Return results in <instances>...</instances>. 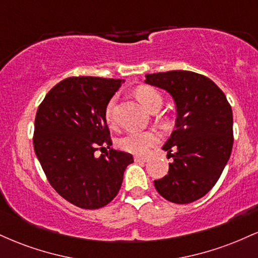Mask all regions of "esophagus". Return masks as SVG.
I'll use <instances>...</instances> for the list:
<instances>
[{"label":"esophagus","mask_w":258,"mask_h":258,"mask_svg":"<svg viewBox=\"0 0 258 258\" xmlns=\"http://www.w3.org/2000/svg\"><path fill=\"white\" fill-rule=\"evenodd\" d=\"M135 161L136 162H148L149 159L146 158V156H135Z\"/></svg>","instance_id":"1"}]
</instances>
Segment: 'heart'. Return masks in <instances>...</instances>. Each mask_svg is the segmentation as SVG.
Returning <instances> with one entry per match:
<instances>
[{"label": "heart", "instance_id": "obj_1", "mask_svg": "<svg viewBox=\"0 0 258 258\" xmlns=\"http://www.w3.org/2000/svg\"><path fill=\"white\" fill-rule=\"evenodd\" d=\"M136 97L149 111H158L162 105V97L158 91L149 86H141L136 90ZM116 99L111 98L105 106V120L109 123L114 120V106ZM159 135L154 131H131L120 138L119 146L125 152L144 155L152 147L158 144Z\"/></svg>", "mask_w": 258, "mask_h": 258}]
</instances>
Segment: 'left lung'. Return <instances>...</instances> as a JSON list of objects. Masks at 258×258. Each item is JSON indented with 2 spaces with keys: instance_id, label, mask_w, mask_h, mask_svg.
Listing matches in <instances>:
<instances>
[{
  "instance_id": "obj_1",
  "label": "left lung",
  "mask_w": 258,
  "mask_h": 258,
  "mask_svg": "<svg viewBox=\"0 0 258 258\" xmlns=\"http://www.w3.org/2000/svg\"><path fill=\"white\" fill-rule=\"evenodd\" d=\"M147 84L167 91L176 103V130L162 147L173 161L154 180L158 193L189 204L209 193L233 148V112L226 94L206 76L185 70L147 74Z\"/></svg>"
}]
</instances>
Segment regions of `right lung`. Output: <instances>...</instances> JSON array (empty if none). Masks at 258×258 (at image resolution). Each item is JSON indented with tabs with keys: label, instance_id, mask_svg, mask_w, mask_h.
I'll list each match as a JSON object with an SVG mask.
<instances>
[{
	"label": "right lung",
	"instance_id": "right-lung-1",
	"mask_svg": "<svg viewBox=\"0 0 258 258\" xmlns=\"http://www.w3.org/2000/svg\"><path fill=\"white\" fill-rule=\"evenodd\" d=\"M122 80L74 76L46 94L35 117L34 149L54 190L86 210L108 205L119 193L130 153L110 148L105 106ZM106 145L99 158L94 152Z\"/></svg>",
	"mask_w": 258,
	"mask_h": 258
}]
</instances>
